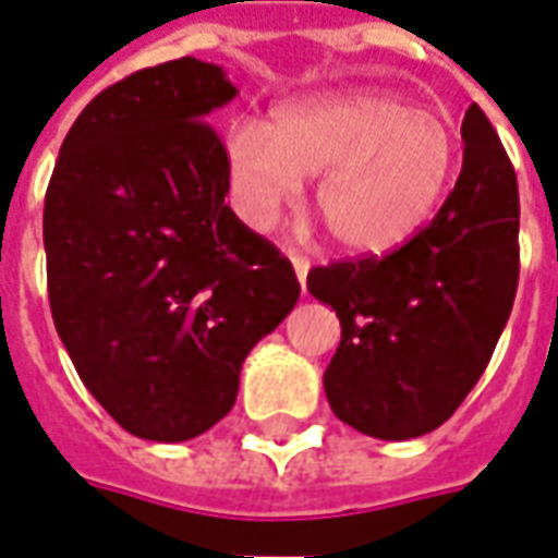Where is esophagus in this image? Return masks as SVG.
Listing matches in <instances>:
<instances>
[{"instance_id": "1", "label": "esophagus", "mask_w": 558, "mask_h": 558, "mask_svg": "<svg viewBox=\"0 0 558 558\" xmlns=\"http://www.w3.org/2000/svg\"><path fill=\"white\" fill-rule=\"evenodd\" d=\"M287 256H290L292 268H295V278H299V283L304 287V280H307V271H311V259L302 254H295V251H287Z\"/></svg>"}]
</instances>
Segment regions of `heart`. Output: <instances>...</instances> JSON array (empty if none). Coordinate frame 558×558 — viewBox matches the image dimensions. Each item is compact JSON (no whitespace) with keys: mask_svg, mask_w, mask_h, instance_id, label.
Instances as JSON below:
<instances>
[{"mask_svg":"<svg viewBox=\"0 0 558 558\" xmlns=\"http://www.w3.org/2000/svg\"><path fill=\"white\" fill-rule=\"evenodd\" d=\"M457 137L442 116L362 89L278 107L266 128L227 137V170L244 220L268 227L314 179L328 235L359 254L407 242L442 203Z\"/></svg>","mask_w":558,"mask_h":558,"instance_id":"obj_1","label":"heart"}]
</instances>
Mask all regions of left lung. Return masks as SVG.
<instances>
[{"instance_id":"obj_1","label":"left lung","mask_w":558,"mask_h":558,"mask_svg":"<svg viewBox=\"0 0 558 558\" xmlns=\"http://www.w3.org/2000/svg\"><path fill=\"white\" fill-rule=\"evenodd\" d=\"M463 170L436 218L386 256L316 266L340 347L323 386L331 412L374 439H415L454 415L490 362L520 278V196L478 104L463 119Z\"/></svg>"}]
</instances>
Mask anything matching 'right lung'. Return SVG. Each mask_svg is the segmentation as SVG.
<instances>
[{"instance_id": "obj_1", "label": "right lung", "mask_w": 558, "mask_h": 558, "mask_svg": "<svg viewBox=\"0 0 558 558\" xmlns=\"http://www.w3.org/2000/svg\"><path fill=\"white\" fill-rule=\"evenodd\" d=\"M232 98L223 68L194 56L143 68L86 104L47 184L56 331L92 398L151 442L215 427L302 292L223 203L227 148L206 119Z\"/></svg>"}]
</instances>
